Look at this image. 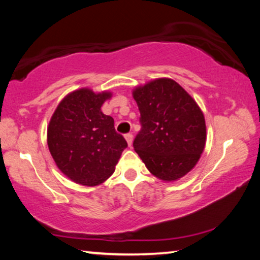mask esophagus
<instances>
[{"instance_id":"34e87169","label":"esophagus","mask_w":260,"mask_h":260,"mask_svg":"<svg viewBox=\"0 0 260 260\" xmlns=\"http://www.w3.org/2000/svg\"><path fill=\"white\" fill-rule=\"evenodd\" d=\"M125 139H126V141H127V143H128V146L131 147L132 143H133V135H132L131 133H127V134L125 135Z\"/></svg>"}]
</instances>
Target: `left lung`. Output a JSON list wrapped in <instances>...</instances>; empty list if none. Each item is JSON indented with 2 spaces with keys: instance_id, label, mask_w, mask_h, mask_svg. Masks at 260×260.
<instances>
[{
  "instance_id": "obj_1",
  "label": "left lung",
  "mask_w": 260,
  "mask_h": 260,
  "mask_svg": "<svg viewBox=\"0 0 260 260\" xmlns=\"http://www.w3.org/2000/svg\"><path fill=\"white\" fill-rule=\"evenodd\" d=\"M141 131L133 142L152 175L175 181L197 164L206 141L204 114L172 79L159 78L136 87Z\"/></svg>"
}]
</instances>
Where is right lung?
<instances>
[{
    "label": "right lung",
    "instance_id": "1",
    "mask_svg": "<svg viewBox=\"0 0 260 260\" xmlns=\"http://www.w3.org/2000/svg\"><path fill=\"white\" fill-rule=\"evenodd\" d=\"M111 96L89 88L74 90L61 100L48 126L47 142L57 167L82 186H98L111 177L127 147L113 118L101 111Z\"/></svg>",
    "mask_w": 260,
    "mask_h": 260
}]
</instances>
